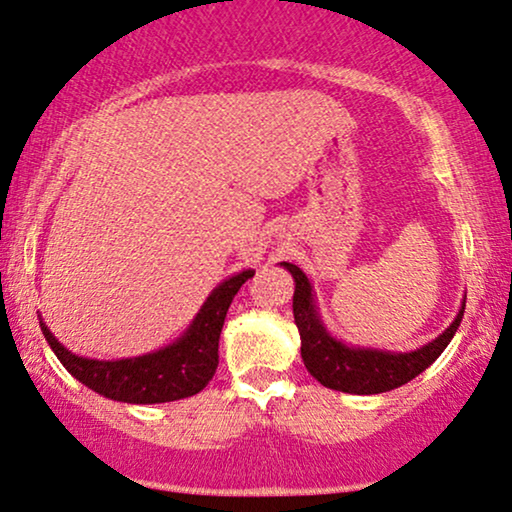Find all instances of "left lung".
Here are the masks:
<instances>
[{
    "label": "left lung",
    "instance_id": "left-lung-1",
    "mask_svg": "<svg viewBox=\"0 0 512 512\" xmlns=\"http://www.w3.org/2000/svg\"><path fill=\"white\" fill-rule=\"evenodd\" d=\"M281 267L288 269L292 278H295L292 313H295L299 337H302V360L306 370L323 386L335 388V391L342 393H386L419 377L426 367H431L438 360L445 346L452 342L456 330H459L463 309H466V302H463L452 325L442 335L435 337L433 342H428L417 351L395 353L346 346L344 342L332 337L323 325V320H320L311 281L306 278L304 271L290 262H281Z\"/></svg>",
    "mask_w": 512,
    "mask_h": 512
}]
</instances>
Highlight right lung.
Wrapping results in <instances>:
<instances>
[{
  "mask_svg": "<svg viewBox=\"0 0 512 512\" xmlns=\"http://www.w3.org/2000/svg\"><path fill=\"white\" fill-rule=\"evenodd\" d=\"M255 271L245 269L241 274L227 278L210 292L196 313L192 325L177 342L166 349L145 353L138 358L121 360H91L74 356L53 337L44 320H39L46 342L56 353L65 370L79 379L91 391L105 395L117 403L131 405H156L173 403V400L189 398L208 386L220 363V332L227 318L231 299Z\"/></svg>",
  "mask_w": 512,
  "mask_h": 512,
  "instance_id": "obj_1",
  "label": "right lung"
}]
</instances>
